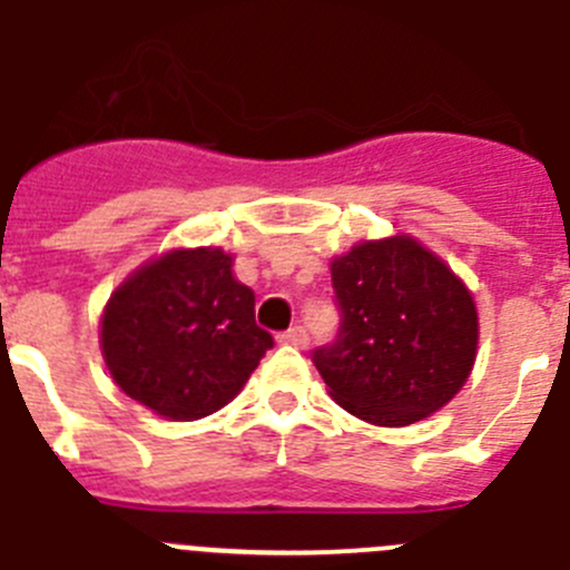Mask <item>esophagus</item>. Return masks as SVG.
<instances>
[{
    "instance_id": "34e87169",
    "label": "esophagus",
    "mask_w": 570,
    "mask_h": 570,
    "mask_svg": "<svg viewBox=\"0 0 570 570\" xmlns=\"http://www.w3.org/2000/svg\"><path fill=\"white\" fill-rule=\"evenodd\" d=\"M276 338H279V344H291V347H305L307 331L302 325H294V327H288L285 333H279Z\"/></svg>"
}]
</instances>
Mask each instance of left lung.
<instances>
[{
    "label": "left lung",
    "mask_w": 570,
    "mask_h": 570,
    "mask_svg": "<svg viewBox=\"0 0 570 570\" xmlns=\"http://www.w3.org/2000/svg\"><path fill=\"white\" fill-rule=\"evenodd\" d=\"M342 325L313 350L331 395L375 426H406L455 399L478 353L474 299L412 237L358 243L331 263Z\"/></svg>",
    "instance_id": "obj_1"
}]
</instances>
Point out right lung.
<instances>
[{
    "instance_id": "right-lung-1",
    "label": "right lung",
    "mask_w": 570,
    "mask_h": 570,
    "mask_svg": "<svg viewBox=\"0 0 570 570\" xmlns=\"http://www.w3.org/2000/svg\"><path fill=\"white\" fill-rule=\"evenodd\" d=\"M274 347L254 320V291L220 248L169 250L109 296L101 350L115 384L171 421L226 406Z\"/></svg>"
}]
</instances>
